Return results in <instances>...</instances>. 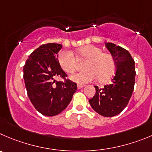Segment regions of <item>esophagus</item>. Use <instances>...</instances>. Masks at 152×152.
Returning a JSON list of instances; mask_svg holds the SVG:
<instances>
[{
	"label": "esophagus",
	"mask_w": 152,
	"mask_h": 152,
	"mask_svg": "<svg viewBox=\"0 0 152 152\" xmlns=\"http://www.w3.org/2000/svg\"><path fill=\"white\" fill-rule=\"evenodd\" d=\"M85 85L83 84H77V89H81V88L84 87Z\"/></svg>",
	"instance_id": "obj_1"
}]
</instances>
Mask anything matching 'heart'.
Here are the masks:
<instances>
[{
  "label": "heart",
  "instance_id": "b5f03b06",
  "mask_svg": "<svg viewBox=\"0 0 152 152\" xmlns=\"http://www.w3.org/2000/svg\"><path fill=\"white\" fill-rule=\"evenodd\" d=\"M81 60H86L83 65L84 71L71 77L73 81L86 83L97 78L100 81L107 80L115 70V62L113 57L107 53H103L102 48L94 45L80 48L77 51ZM58 62L64 72L72 74L77 68V61L70 51L62 50L58 55Z\"/></svg>",
  "mask_w": 152,
  "mask_h": 152
}]
</instances>
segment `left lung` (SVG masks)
<instances>
[{"label":"left lung","instance_id":"left-lung-1","mask_svg":"<svg viewBox=\"0 0 152 152\" xmlns=\"http://www.w3.org/2000/svg\"><path fill=\"white\" fill-rule=\"evenodd\" d=\"M115 62V73L110 84L95 86V95L89 99L92 109L105 117L120 113L128 105L135 83L134 60L129 52L113 43H105Z\"/></svg>","mask_w":152,"mask_h":152}]
</instances>
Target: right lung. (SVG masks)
Segmentation results:
<instances>
[{"label":"right lung","mask_w":152,"mask_h":152,"mask_svg":"<svg viewBox=\"0 0 152 152\" xmlns=\"http://www.w3.org/2000/svg\"><path fill=\"white\" fill-rule=\"evenodd\" d=\"M62 48L57 43L39 46L30 53L23 68L29 99L36 110L46 116L60 113L77 91V83L66 79L67 75L57 61V54ZM57 77L64 80L57 82Z\"/></svg>","instance_id":"right-lung-1"}]
</instances>
